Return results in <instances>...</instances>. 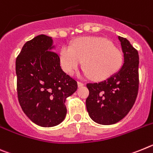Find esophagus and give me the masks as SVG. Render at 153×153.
Listing matches in <instances>:
<instances>
[{"label": "esophagus", "mask_w": 153, "mask_h": 153, "mask_svg": "<svg viewBox=\"0 0 153 153\" xmlns=\"http://www.w3.org/2000/svg\"><path fill=\"white\" fill-rule=\"evenodd\" d=\"M84 85H85L84 83H82V82H78V88L82 87V86H84Z\"/></svg>", "instance_id": "obj_1"}]
</instances>
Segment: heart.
I'll use <instances>...</instances> for the list:
<instances>
[{"label":"heart","instance_id":"heart-1","mask_svg":"<svg viewBox=\"0 0 153 153\" xmlns=\"http://www.w3.org/2000/svg\"><path fill=\"white\" fill-rule=\"evenodd\" d=\"M60 60L64 70L70 75L84 61L85 75L95 80H103L116 72L123 64V54L109 40L102 37L78 38L71 46H63Z\"/></svg>","mask_w":153,"mask_h":153}]
</instances>
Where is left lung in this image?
<instances>
[{
	"instance_id": "left-lung-1",
	"label": "left lung",
	"mask_w": 153,
	"mask_h": 153,
	"mask_svg": "<svg viewBox=\"0 0 153 153\" xmlns=\"http://www.w3.org/2000/svg\"><path fill=\"white\" fill-rule=\"evenodd\" d=\"M124 55L119 71L99 83L88 84L86 108L90 118L100 125H112L132 108L139 89V54L128 40L118 36Z\"/></svg>"
}]
</instances>
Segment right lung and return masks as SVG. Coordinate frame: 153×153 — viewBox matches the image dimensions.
Returning <instances> with one entry per match:
<instances>
[{
    "mask_svg": "<svg viewBox=\"0 0 153 153\" xmlns=\"http://www.w3.org/2000/svg\"><path fill=\"white\" fill-rule=\"evenodd\" d=\"M52 38L41 34L24 45L16 59L18 96L25 115L42 127L65 119V101L78 88L60 65Z\"/></svg>",
    "mask_w": 153,
    "mask_h": 153,
    "instance_id": "right-lung-1",
    "label": "right lung"
}]
</instances>
